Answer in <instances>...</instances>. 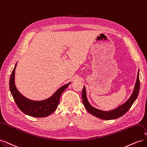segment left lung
<instances>
[{
  "label": "left lung",
  "mask_w": 147,
  "mask_h": 147,
  "mask_svg": "<svg viewBox=\"0 0 147 147\" xmlns=\"http://www.w3.org/2000/svg\"><path fill=\"white\" fill-rule=\"evenodd\" d=\"M140 90V80H139V70H138L137 77L136 82L134 86V91H133L132 94L128 100L124 102L122 105H119L117 108L109 110V111H104L99 109H97L92 107L89 102L87 96H86V91L85 86H84L83 91H82V101L84 107L86 109L88 112L91 115H94V117L99 118L105 120H110L115 119L122 117L123 115L125 114L127 111L129 110L131 107L134 103V101L136 100L138 96Z\"/></svg>",
  "instance_id": "8db88e82"
}]
</instances>
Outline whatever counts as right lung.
Segmentation results:
<instances>
[{"mask_svg": "<svg viewBox=\"0 0 147 147\" xmlns=\"http://www.w3.org/2000/svg\"><path fill=\"white\" fill-rule=\"evenodd\" d=\"M16 64L10 78V90L18 108L24 113L29 116L36 118L46 117L53 113L56 110L59 103L60 97L71 82L61 86L49 98L42 100H33L21 94L17 90L15 83V74Z\"/></svg>", "mask_w": 147, "mask_h": 147, "instance_id": "add662e5", "label": "right lung"}]
</instances>
